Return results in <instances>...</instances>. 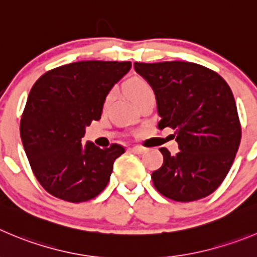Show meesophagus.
<instances>
[{
	"label": "esophagus",
	"instance_id": "obj_1",
	"mask_svg": "<svg viewBox=\"0 0 257 257\" xmlns=\"http://www.w3.org/2000/svg\"><path fill=\"white\" fill-rule=\"evenodd\" d=\"M131 151L133 153H137V155H142V153L146 152L145 148H142V147H133V148H131Z\"/></svg>",
	"mask_w": 257,
	"mask_h": 257
}]
</instances>
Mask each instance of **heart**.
<instances>
[{
  "instance_id": "b5f03b06",
  "label": "heart",
  "mask_w": 257,
  "mask_h": 257,
  "mask_svg": "<svg viewBox=\"0 0 257 257\" xmlns=\"http://www.w3.org/2000/svg\"><path fill=\"white\" fill-rule=\"evenodd\" d=\"M124 88H125L126 95L131 97V100L134 102V104L140 102L141 100L147 97V96L153 95L152 86H151L150 83L142 77L129 78V80L125 82ZM110 99H111V93H109V95L106 96V99H105V106L109 104Z\"/></svg>"
}]
</instances>
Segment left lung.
<instances>
[{"label":"left lung","instance_id":"8db88e82","mask_svg":"<svg viewBox=\"0 0 257 257\" xmlns=\"http://www.w3.org/2000/svg\"><path fill=\"white\" fill-rule=\"evenodd\" d=\"M156 95L158 128L170 126L180 151L160 148L164 165L152 172L157 191L176 201L212 194L228 174L241 142L233 93L217 72L191 62L134 63Z\"/></svg>","mask_w":257,"mask_h":257}]
</instances>
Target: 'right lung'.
Listing matches in <instances>:
<instances>
[{
    "label": "right lung",
    "instance_id": "obj_1",
    "mask_svg": "<svg viewBox=\"0 0 257 257\" xmlns=\"http://www.w3.org/2000/svg\"><path fill=\"white\" fill-rule=\"evenodd\" d=\"M131 67V62H74L48 71L30 90L21 141L35 177L53 196L82 203L106 188L115 160L125 150L120 145L102 150L91 142L82 145V138Z\"/></svg>",
    "mask_w": 257,
    "mask_h": 257
}]
</instances>
